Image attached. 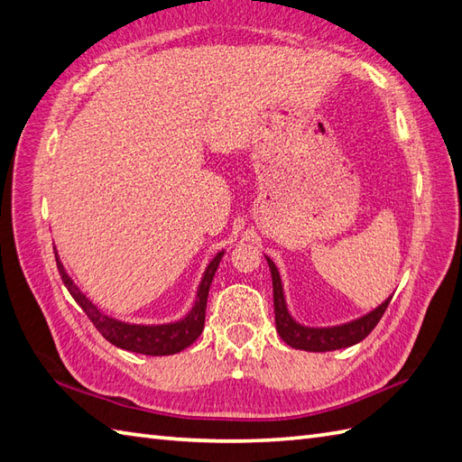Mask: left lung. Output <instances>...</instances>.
<instances>
[{
	"label": "left lung",
	"instance_id": "obj_1",
	"mask_svg": "<svg viewBox=\"0 0 462 462\" xmlns=\"http://www.w3.org/2000/svg\"><path fill=\"white\" fill-rule=\"evenodd\" d=\"M267 265L272 272V283H273V309H275V328L280 332L283 342H287L291 348L307 350V352H328L338 348H348L358 345L360 340L366 338L374 327L378 325V320L388 309L392 295L385 299L382 305H378L370 313H366L360 319L348 320L337 327H305L291 317L287 310L285 295H283V283L280 272H277L275 263L265 255Z\"/></svg>",
	"mask_w": 462,
	"mask_h": 462
}]
</instances>
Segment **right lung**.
Returning <instances> with one entry per match:
<instances>
[{"instance_id": "add662e5", "label": "right lung", "mask_w": 462, "mask_h": 462, "mask_svg": "<svg viewBox=\"0 0 462 462\" xmlns=\"http://www.w3.org/2000/svg\"><path fill=\"white\" fill-rule=\"evenodd\" d=\"M222 255H224V250L214 255L212 262L207 265L205 275H202L200 285H199L195 305H192V309L185 315V319L177 320V323H165V325H132L102 313V310L96 307L77 285H74L70 275L60 263L59 255H57V267L60 273V280L64 285H67L69 293L72 295L74 301L82 307L86 317L92 320V325L98 328V332L106 340L112 342V345L117 348L145 354V356H169V354H177L180 350H185L187 346H190L192 342L200 337L202 328H205L208 289H210L214 273H217V267L222 260Z\"/></svg>"}]
</instances>
